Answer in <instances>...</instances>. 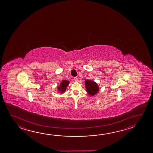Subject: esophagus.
<instances>
[{"label": "esophagus", "instance_id": "esophagus-1", "mask_svg": "<svg viewBox=\"0 0 153 153\" xmlns=\"http://www.w3.org/2000/svg\"><path fill=\"white\" fill-rule=\"evenodd\" d=\"M74 80H75V82H77L78 78L77 77H75L74 78Z\"/></svg>", "mask_w": 153, "mask_h": 153}]
</instances>
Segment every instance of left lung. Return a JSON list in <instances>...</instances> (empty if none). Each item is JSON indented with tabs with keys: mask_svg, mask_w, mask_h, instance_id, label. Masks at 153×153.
Here are the masks:
<instances>
[{
	"mask_svg": "<svg viewBox=\"0 0 153 153\" xmlns=\"http://www.w3.org/2000/svg\"><path fill=\"white\" fill-rule=\"evenodd\" d=\"M85 85L87 92L90 96H94L99 91L98 85L92 80H85Z\"/></svg>",
	"mask_w": 153,
	"mask_h": 153,
	"instance_id": "obj_1",
	"label": "left lung"
}]
</instances>
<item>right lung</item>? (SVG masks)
I'll return each mask as SVG.
<instances>
[{"label":"right lung","instance_id":"right-lung-1","mask_svg":"<svg viewBox=\"0 0 153 153\" xmlns=\"http://www.w3.org/2000/svg\"><path fill=\"white\" fill-rule=\"evenodd\" d=\"M69 84V82L68 80H63L62 82L60 84L59 86L58 87V90L59 92H64L66 88L68 85V84Z\"/></svg>","mask_w":153,"mask_h":153}]
</instances>
